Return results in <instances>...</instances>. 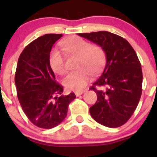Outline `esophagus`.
I'll list each match as a JSON object with an SVG mask.
<instances>
[{"instance_id": "34e87169", "label": "esophagus", "mask_w": 157, "mask_h": 157, "mask_svg": "<svg viewBox=\"0 0 157 157\" xmlns=\"http://www.w3.org/2000/svg\"><path fill=\"white\" fill-rule=\"evenodd\" d=\"M83 92H84L83 91H76L75 92V95H76L77 97H79V96H80V95L82 94Z\"/></svg>"}]
</instances>
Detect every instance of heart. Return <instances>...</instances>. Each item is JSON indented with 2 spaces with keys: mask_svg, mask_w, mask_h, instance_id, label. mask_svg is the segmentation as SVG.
<instances>
[{
  "mask_svg": "<svg viewBox=\"0 0 157 157\" xmlns=\"http://www.w3.org/2000/svg\"><path fill=\"white\" fill-rule=\"evenodd\" d=\"M60 45L68 55L78 56L77 68L79 69L68 74L63 83L68 90H82L89 82L91 73L97 75L102 69L105 61V52L98 45H91L77 36L67 37ZM48 63L54 72L58 75L66 72L64 57L59 50H52Z\"/></svg>",
  "mask_w": 157,
  "mask_h": 157,
  "instance_id": "b5f03b06",
  "label": "heart"
}]
</instances>
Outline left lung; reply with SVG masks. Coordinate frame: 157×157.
Returning <instances> with one entry per match:
<instances>
[{
    "label": "left lung",
    "mask_w": 157,
    "mask_h": 157,
    "mask_svg": "<svg viewBox=\"0 0 157 157\" xmlns=\"http://www.w3.org/2000/svg\"><path fill=\"white\" fill-rule=\"evenodd\" d=\"M77 35L101 46L106 56L101 76L89 89L97 96L90 114L102 125L120 127L132 116L141 97L142 71L137 55L125 39L109 32Z\"/></svg>",
    "instance_id": "1"
}]
</instances>
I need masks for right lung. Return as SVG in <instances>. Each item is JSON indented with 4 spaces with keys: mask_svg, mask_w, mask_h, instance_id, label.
<instances>
[{
    "mask_svg": "<svg viewBox=\"0 0 157 157\" xmlns=\"http://www.w3.org/2000/svg\"><path fill=\"white\" fill-rule=\"evenodd\" d=\"M62 34H47L25 47L20 55L15 82L23 112L34 125L50 129L67 116L68 106L76 98L74 93L64 96L63 87L56 82L48 58L53 45Z\"/></svg>",
    "mask_w": 157,
    "mask_h": 157,
    "instance_id": "add662e5",
    "label": "right lung"
}]
</instances>
